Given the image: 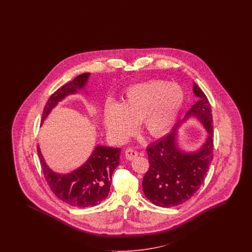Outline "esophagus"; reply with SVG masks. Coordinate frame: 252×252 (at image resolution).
Returning a JSON list of instances; mask_svg holds the SVG:
<instances>
[{
	"label": "esophagus",
	"instance_id": "34e87169",
	"mask_svg": "<svg viewBox=\"0 0 252 252\" xmlns=\"http://www.w3.org/2000/svg\"><path fill=\"white\" fill-rule=\"evenodd\" d=\"M125 154H126V158L127 160H130L135 159L137 155H138V153H137L136 150H134L133 148H128V149L126 150Z\"/></svg>",
	"mask_w": 252,
	"mask_h": 252
}]
</instances>
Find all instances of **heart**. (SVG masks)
I'll return each mask as SVG.
<instances>
[{
    "instance_id": "obj_1",
    "label": "heart",
    "mask_w": 252,
    "mask_h": 252,
    "mask_svg": "<svg viewBox=\"0 0 252 252\" xmlns=\"http://www.w3.org/2000/svg\"><path fill=\"white\" fill-rule=\"evenodd\" d=\"M183 102V91L167 81L152 80L133 85L119 103L107 102L103 112L105 126L118 142L129 137L137 122L146 134L160 137L176 121Z\"/></svg>"
}]
</instances>
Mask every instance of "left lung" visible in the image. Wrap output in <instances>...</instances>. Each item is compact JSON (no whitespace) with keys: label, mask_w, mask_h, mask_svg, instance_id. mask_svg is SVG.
Instances as JSON below:
<instances>
[{"label":"left lung","mask_w":252,"mask_h":252,"mask_svg":"<svg viewBox=\"0 0 252 252\" xmlns=\"http://www.w3.org/2000/svg\"><path fill=\"white\" fill-rule=\"evenodd\" d=\"M198 100L186 114L183 120L196 117L205 126L208 136L206 143L195 153H185L177 146L180 123L171 133L147 148L150 167L142 181L146 198L163 208L177 206L189 200L204 181L214 157V126L210 102L206 95L193 84Z\"/></svg>","instance_id":"1"}]
</instances>
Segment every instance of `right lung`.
Masks as SVG:
<instances>
[{
    "mask_svg": "<svg viewBox=\"0 0 252 252\" xmlns=\"http://www.w3.org/2000/svg\"><path fill=\"white\" fill-rule=\"evenodd\" d=\"M90 75V73H85L76 76L52 94L43 109L41 123L62 99L83 90ZM37 149L46 181L57 198L71 206L78 208L98 205L107 198L112 183V175L119 164L121 153L119 148L96 146L82 166L66 175L54 172L47 165L38 146Z\"/></svg>",
    "mask_w": 252,
    "mask_h": 252,
    "instance_id": "1",
    "label": "right lung"
}]
</instances>
